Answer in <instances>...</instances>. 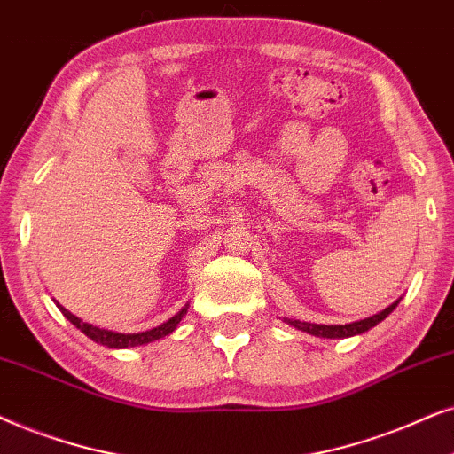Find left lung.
<instances>
[{
  "instance_id": "left-lung-1",
  "label": "left lung",
  "mask_w": 454,
  "mask_h": 454,
  "mask_svg": "<svg viewBox=\"0 0 454 454\" xmlns=\"http://www.w3.org/2000/svg\"><path fill=\"white\" fill-rule=\"evenodd\" d=\"M396 305H398V301H395V303L386 307L384 311L376 313V316L359 319V322H353V324H344V325L309 324V322H299V319H288V317H284V322L294 325V328L301 330V332H307V334H313V336H319V338H348V336H357V334H364V332H367V330H372L373 325L388 317L390 313L395 311Z\"/></svg>"
}]
</instances>
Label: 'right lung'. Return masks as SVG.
Masks as SVG:
<instances>
[{"instance_id":"obj_1","label":"right lung","mask_w":454,"mask_h":454,"mask_svg":"<svg viewBox=\"0 0 454 454\" xmlns=\"http://www.w3.org/2000/svg\"><path fill=\"white\" fill-rule=\"evenodd\" d=\"M58 309L64 313L66 319H70V324H74L78 330L82 332V334H87L90 340L97 342V344H104L107 348H129V347H141V344H147V342H153V340H160V338H164L170 334V332L176 330V325L180 324V319L184 317V313L189 307H183L176 316L168 319L161 325H157L153 330H147V332H138V334H120V332H112V330H104V328H97V325H90L87 322H82V319H78L74 313H70L66 307H62L58 303Z\"/></svg>"}]
</instances>
